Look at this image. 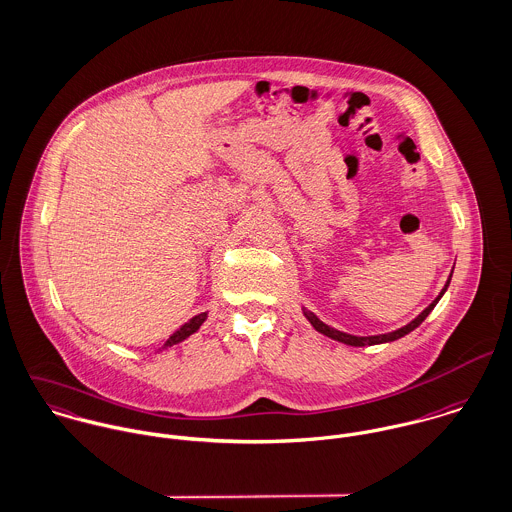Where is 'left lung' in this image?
Here are the masks:
<instances>
[{
	"mask_svg": "<svg viewBox=\"0 0 512 512\" xmlns=\"http://www.w3.org/2000/svg\"><path fill=\"white\" fill-rule=\"evenodd\" d=\"M449 281H451V275H449ZM449 281H447V285L443 287V291L439 293V297H437L429 307L425 308L417 318H413V320H411L409 324H406V326H402V328H398V330H394V332H388V334H378V336H352V334H346V332H340V330L330 328L328 324H324L322 320H318V318H316V314L308 312L307 308H305V316H307L308 322H310V324H312L320 334H324V336H328V338H334V340H338V342H344V344H348V346H372V344L392 342V340H398V338L406 336L408 332H411L413 328H417V326L427 318V314L433 310V307L439 303V299L443 297V293L447 291Z\"/></svg>",
	"mask_w": 512,
	"mask_h": 512,
	"instance_id": "1",
	"label": "left lung"
}]
</instances>
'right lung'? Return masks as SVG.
Here are the masks:
<instances>
[{"label":"right lung","mask_w":512,"mask_h":512,"mask_svg":"<svg viewBox=\"0 0 512 512\" xmlns=\"http://www.w3.org/2000/svg\"><path fill=\"white\" fill-rule=\"evenodd\" d=\"M207 318V312H202V314H198V316H194V318H190L186 324H182L168 340H166V344H164V348H168V346H174V344H178V342H182V340H186L190 334H194L202 324H204V320Z\"/></svg>","instance_id":"obj_1"}]
</instances>
